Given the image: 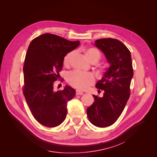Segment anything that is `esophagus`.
I'll return each mask as SVG.
<instances>
[{
    "label": "esophagus",
    "mask_w": 157,
    "mask_h": 157,
    "mask_svg": "<svg viewBox=\"0 0 157 157\" xmlns=\"http://www.w3.org/2000/svg\"><path fill=\"white\" fill-rule=\"evenodd\" d=\"M82 94H83L82 92L80 91V90H76V95H77V96H78V95H82Z\"/></svg>",
    "instance_id": "1"
}]
</instances>
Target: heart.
I'll return each instance as SVG.
<instances>
[{"mask_svg":"<svg viewBox=\"0 0 157 157\" xmlns=\"http://www.w3.org/2000/svg\"><path fill=\"white\" fill-rule=\"evenodd\" d=\"M74 54V52L71 51L66 54L63 59V64L65 67H68L71 63V59ZM85 55L90 61L93 60L98 61L100 58V52L97 49L89 48L85 51ZM67 80L71 86L79 90L88 89L95 81V77L92 73H82L80 71H74L68 74Z\"/></svg>","mask_w":157,"mask_h":157,"instance_id":"b5f03b06","label":"heart"}]
</instances>
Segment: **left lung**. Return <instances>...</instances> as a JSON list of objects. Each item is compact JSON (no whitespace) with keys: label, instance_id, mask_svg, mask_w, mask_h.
<instances>
[{"label":"left lung","instance_id":"1","mask_svg":"<svg viewBox=\"0 0 157 157\" xmlns=\"http://www.w3.org/2000/svg\"><path fill=\"white\" fill-rule=\"evenodd\" d=\"M94 44L105 54L110 67L96 84L104 91L103 97L93 95L95 101L86 111L92 124L104 128L117 121L130 98L132 62L130 50L120 40L106 38L96 40Z\"/></svg>","mask_w":157,"mask_h":157}]
</instances>
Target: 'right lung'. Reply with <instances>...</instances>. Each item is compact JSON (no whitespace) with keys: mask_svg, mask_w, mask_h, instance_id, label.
<instances>
[{"mask_svg":"<svg viewBox=\"0 0 157 157\" xmlns=\"http://www.w3.org/2000/svg\"><path fill=\"white\" fill-rule=\"evenodd\" d=\"M80 44L58 35L46 33L36 37L28 47L23 65V92L33 117L46 127H56L67 115V103L75 90L66 86L55 92L54 83L62 70L64 56Z\"/></svg>","mask_w":157,"mask_h":157,"instance_id":"1","label":"right lung"}]
</instances>
